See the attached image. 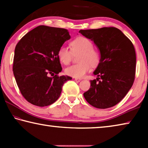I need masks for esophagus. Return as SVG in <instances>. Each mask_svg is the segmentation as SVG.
Wrapping results in <instances>:
<instances>
[{"label": "esophagus", "mask_w": 148, "mask_h": 148, "mask_svg": "<svg viewBox=\"0 0 148 148\" xmlns=\"http://www.w3.org/2000/svg\"><path fill=\"white\" fill-rule=\"evenodd\" d=\"M74 79H75V81L77 82H79L80 81H81V78H78V77H75Z\"/></svg>", "instance_id": "34e87169"}]
</instances>
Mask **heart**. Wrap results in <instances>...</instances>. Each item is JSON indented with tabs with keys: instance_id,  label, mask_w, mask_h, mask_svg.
Here are the masks:
<instances>
[{
	"instance_id": "obj_1",
	"label": "heart",
	"mask_w": 148,
	"mask_h": 148,
	"mask_svg": "<svg viewBox=\"0 0 148 148\" xmlns=\"http://www.w3.org/2000/svg\"><path fill=\"white\" fill-rule=\"evenodd\" d=\"M71 50L68 47L62 46L58 51V57L62 63L69 64L74 56H78L79 63L72 65L65 69L67 75L74 77L84 76L91 66H96L101 60V55L98 50L93 47V44L86 37L79 36L75 38L71 43Z\"/></svg>"
}]
</instances>
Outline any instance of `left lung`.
Here are the masks:
<instances>
[{
  "instance_id": "1",
  "label": "left lung",
  "mask_w": 148,
  "mask_h": 148,
  "mask_svg": "<svg viewBox=\"0 0 148 148\" xmlns=\"http://www.w3.org/2000/svg\"><path fill=\"white\" fill-rule=\"evenodd\" d=\"M94 42L101 53V60L85 92V99L100 109L111 108L124 98L134 83L136 72V52L132 42L116 27L80 30Z\"/></svg>"
}]
</instances>
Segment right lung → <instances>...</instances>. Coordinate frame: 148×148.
I'll list each match as a JSON object with an SVG mask.
<instances>
[{
	"mask_svg": "<svg viewBox=\"0 0 148 148\" xmlns=\"http://www.w3.org/2000/svg\"><path fill=\"white\" fill-rule=\"evenodd\" d=\"M70 38L68 30L40 25L17 44L14 75L21 95L30 103L40 107L53 104L60 97L64 83L72 79L58 75L62 71L59 49Z\"/></svg>",
	"mask_w": 148,
	"mask_h": 148,
	"instance_id": "add662e5",
	"label": "right lung"
}]
</instances>
